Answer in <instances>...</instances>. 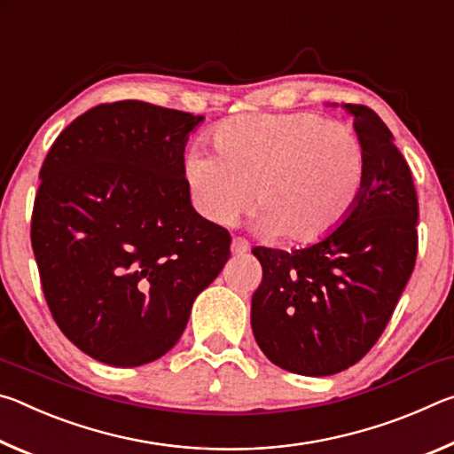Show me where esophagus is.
<instances>
[{
    "label": "esophagus",
    "mask_w": 454,
    "mask_h": 454,
    "mask_svg": "<svg viewBox=\"0 0 454 454\" xmlns=\"http://www.w3.org/2000/svg\"><path fill=\"white\" fill-rule=\"evenodd\" d=\"M230 248H232V254L234 256H240V254H246V252L250 250V244L246 242L244 238H234L232 246H230Z\"/></svg>",
    "instance_id": "34e87169"
}]
</instances>
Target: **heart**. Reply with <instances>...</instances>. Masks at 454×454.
<instances>
[{"mask_svg": "<svg viewBox=\"0 0 454 454\" xmlns=\"http://www.w3.org/2000/svg\"><path fill=\"white\" fill-rule=\"evenodd\" d=\"M214 158L192 152L186 180L198 210L230 224L252 202L254 228L288 244H314L360 202L366 152L358 136L317 114H242L212 129Z\"/></svg>", "mask_w": 454, "mask_h": 454, "instance_id": "heart-1", "label": "heart"}]
</instances>
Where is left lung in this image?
I'll return each instance as SVG.
<instances>
[{
  "label": "left lung",
  "instance_id": "left-lung-1",
  "mask_svg": "<svg viewBox=\"0 0 454 454\" xmlns=\"http://www.w3.org/2000/svg\"><path fill=\"white\" fill-rule=\"evenodd\" d=\"M355 116L366 152L363 198L340 228L301 250H252L262 282L252 333L284 371L328 376L358 363L387 328L417 260L419 202L411 168L387 124L366 106Z\"/></svg>",
  "mask_w": 454,
  "mask_h": 454
}]
</instances>
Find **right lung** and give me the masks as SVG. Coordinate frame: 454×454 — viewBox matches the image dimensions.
Returning <instances> with one entry per match:
<instances>
[{
  "instance_id": "obj_1",
  "label": "right lung",
  "mask_w": 454,
  "mask_h": 454,
  "mask_svg": "<svg viewBox=\"0 0 454 454\" xmlns=\"http://www.w3.org/2000/svg\"><path fill=\"white\" fill-rule=\"evenodd\" d=\"M204 116L124 99L75 118L43 160L32 248L61 333L110 366H140L180 340L196 296L230 258L184 172Z\"/></svg>"
}]
</instances>
